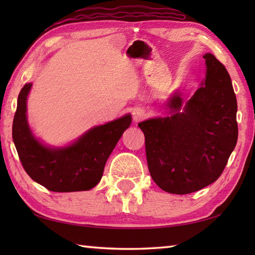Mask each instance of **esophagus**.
I'll return each instance as SVG.
<instances>
[{
  "label": "esophagus",
  "instance_id": "34e87169",
  "mask_svg": "<svg viewBox=\"0 0 255 255\" xmlns=\"http://www.w3.org/2000/svg\"><path fill=\"white\" fill-rule=\"evenodd\" d=\"M132 116H133L134 122H139L145 117V113L143 110H141V108H134L132 112Z\"/></svg>",
  "mask_w": 255,
  "mask_h": 255
}]
</instances>
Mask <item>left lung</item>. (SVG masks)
Segmentation results:
<instances>
[{
	"label": "left lung",
	"instance_id": "1",
	"mask_svg": "<svg viewBox=\"0 0 255 255\" xmlns=\"http://www.w3.org/2000/svg\"><path fill=\"white\" fill-rule=\"evenodd\" d=\"M206 75L184 102L180 91L166 103L169 115L138 124L144 133L150 175L164 192L199 191L217 181L238 140L237 99L230 75L211 53Z\"/></svg>",
	"mask_w": 255,
	"mask_h": 255
}]
</instances>
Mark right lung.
I'll list each match as a JSON object with an SVG mask.
<instances>
[{"label": "right lung", "mask_w": 255, "mask_h": 255, "mask_svg": "<svg viewBox=\"0 0 255 255\" xmlns=\"http://www.w3.org/2000/svg\"><path fill=\"white\" fill-rule=\"evenodd\" d=\"M32 83L20 90L13 121V141L26 173L51 192L89 191L97 185L108 156L124 131L130 126L131 115L95 126L64 147H51L35 137L27 121V97Z\"/></svg>", "instance_id": "right-lung-1"}]
</instances>
